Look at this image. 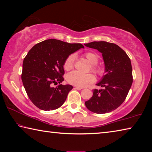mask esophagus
<instances>
[{"label":"esophagus","mask_w":152,"mask_h":152,"mask_svg":"<svg viewBox=\"0 0 152 152\" xmlns=\"http://www.w3.org/2000/svg\"><path fill=\"white\" fill-rule=\"evenodd\" d=\"M75 89H76V90H78V91H80V90H82V87L76 86V87H75Z\"/></svg>","instance_id":"esophagus-1"}]
</instances>
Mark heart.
<instances>
[{
  "mask_svg": "<svg viewBox=\"0 0 152 152\" xmlns=\"http://www.w3.org/2000/svg\"><path fill=\"white\" fill-rule=\"evenodd\" d=\"M84 57L89 61L91 65V70L94 73L96 74L98 76H101L104 73V69L101 66L97 65L99 61V56L94 52L88 51L84 53ZM74 60H75V56L74 54H70L68 56L64 61V68L66 70H70L73 68L74 65ZM66 80L69 84L72 85L82 87L87 85V84L93 83L95 81V77L92 74H83L78 72L77 71H74L69 73L66 76Z\"/></svg>",
  "mask_w": 152,
  "mask_h": 152,
  "instance_id": "1",
  "label": "heart"
}]
</instances>
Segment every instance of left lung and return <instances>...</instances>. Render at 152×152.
<instances>
[{"label": "left lung", "mask_w": 152, "mask_h": 152, "mask_svg": "<svg viewBox=\"0 0 152 152\" xmlns=\"http://www.w3.org/2000/svg\"><path fill=\"white\" fill-rule=\"evenodd\" d=\"M84 45L102 53L106 72L101 81L96 84L103 89H94L91 99L85 102L86 107L97 114L111 112L124 102L133 83L130 58L115 43L93 42Z\"/></svg>", "instance_id": "left-lung-1"}]
</instances>
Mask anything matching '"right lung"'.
<instances>
[{"mask_svg":"<svg viewBox=\"0 0 152 152\" xmlns=\"http://www.w3.org/2000/svg\"><path fill=\"white\" fill-rule=\"evenodd\" d=\"M81 43L50 39L38 43L29 51L23 63L21 79L33 104L43 110H53L64 104L73 86L62 85L64 63L71 53L83 48ZM60 84L54 88L53 84Z\"/></svg>","mask_w":152,"mask_h":152,"instance_id":"1","label":"right lung"}]
</instances>
